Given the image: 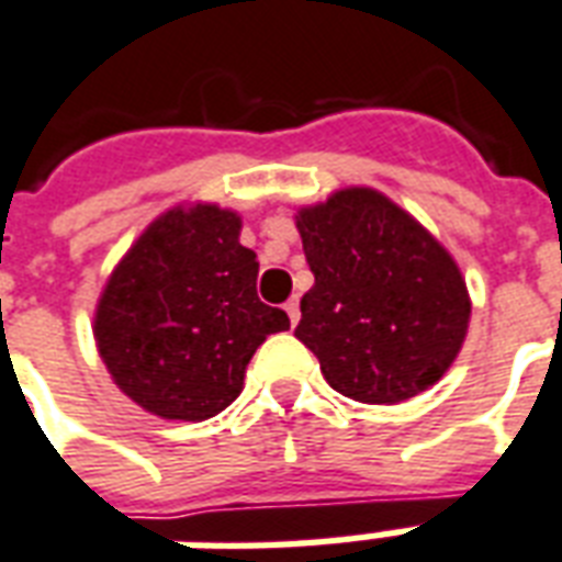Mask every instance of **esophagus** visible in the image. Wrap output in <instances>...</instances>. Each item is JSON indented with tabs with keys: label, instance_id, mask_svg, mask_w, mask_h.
I'll return each mask as SVG.
<instances>
[{
	"label": "esophagus",
	"instance_id": "1",
	"mask_svg": "<svg viewBox=\"0 0 562 562\" xmlns=\"http://www.w3.org/2000/svg\"><path fill=\"white\" fill-rule=\"evenodd\" d=\"M285 313H289V322L292 324L301 322V303H297V297H292V301L285 303Z\"/></svg>",
	"mask_w": 562,
	"mask_h": 562
}]
</instances>
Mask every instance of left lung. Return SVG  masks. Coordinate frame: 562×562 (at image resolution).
<instances>
[{"label": "left lung", "mask_w": 562, "mask_h": 562, "mask_svg": "<svg viewBox=\"0 0 562 562\" xmlns=\"http://www.w3.org/2000/svg\"><path fill=\"white\" fill-rule=\"evenodd\" d=\"M315 285L294 336L336 393L396 405L438 384L471 322L459 265L408 211L345 187L294 214Z\"/></svg>", "instance_id": "1"}]
</instances>
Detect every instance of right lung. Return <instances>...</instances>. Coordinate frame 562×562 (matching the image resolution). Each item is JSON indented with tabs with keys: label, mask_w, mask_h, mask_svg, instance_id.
Instances as JSON below:
<instances>
[{
	"label": "right lung",
	"mask_w": 562,
	"mask_h": 562,
	"mask_svg": "<svg viewBox=\"0 0 562 562\" xmlns=\"http://www.w3.org/2000/svg\"><path fill=\"white\" fill-rule=\"evenodd\" d=\"M256 277L235 211L196 202L154 220L94 310V342L124 396L184 423L228 408L256 348L289 330V315L259 301Z\"/></svg>",
	"instance_id": "1"
}]
</instances>
